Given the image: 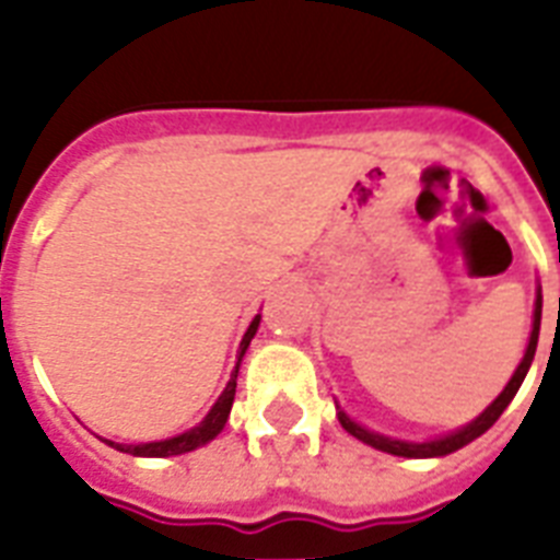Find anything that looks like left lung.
Wrapping results in <instances>:
<instances>
[{
  "label": "left lung",
  "mask_w": 560,
  "mask_h": 560,
  "mask_svg": "<svg viewBox=\"0 0 560 560\" xmlns=\"http://www.w3.org/2000/svg\"><path fill=\"white\" fill-rule=\"evenodd\" d=\"M540 305H544V299H540V290H538V302H535V323H532V337H529V346H526V354H523L521 366H517V372L512 374V381L505 383V389L497 395V400L491 404V407L482 412L479 418H474L470 424H465L462 430H456V433L451 435H442V439H433V442H400V439H389V435H377L372 433V430H366V427L354 424L346 412H337V418H340V424L349 430L354 439H360V442L372 444V447H377V451L383 453H392V456H407V459H430V456H447V453L459 451V447H465L468 442H474V439H479V435L486 433L488 427L494 424L497 418L503 416V409L512 404V398L517 395V389H521L523 377H526V372H529L532 360H535V349H538V331H540Z\"/></svg>",
  "instance_id": "obj_1"
}]
</instances>
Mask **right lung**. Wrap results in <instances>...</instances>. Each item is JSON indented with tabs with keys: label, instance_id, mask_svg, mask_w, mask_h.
<instances>
[{
	"label": "right lung",
	"instance_id": "right-lung-1",
	"mask_svg": "<svg viewBox=\"0 0 560 560\" xmlns=\"http://www.w3.org/2000/svg\"><path fill=\"white\" fill-rule=\"evenodd\" d=\"M258 323H261V316H255L253 323H249V328H246L244 340H241V349H237V363H235V372H232V377H229L226 389H223V395L218 398V404L209 409V416L202 418L200 424L194 427V430H188V433L183 435H174V439H165V442H148V444H116V442H104L109 444V447H116V451L121 453H133V456H156V459H162V456H179V453H188V451H197L200 444L211 442L214 435L223 430V424H226L229 418V409H232V400H235V386H237V366H241V358L246 354V349H249V340L255 337V331H258Z\"/></svg>",
	"mask_w": 560,
	"mask_h": 560
}]
</instances>
